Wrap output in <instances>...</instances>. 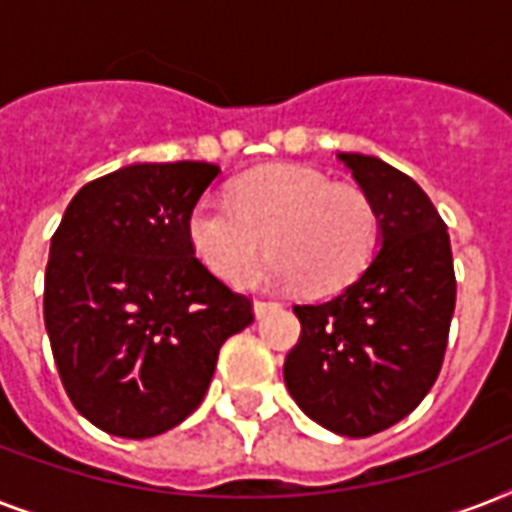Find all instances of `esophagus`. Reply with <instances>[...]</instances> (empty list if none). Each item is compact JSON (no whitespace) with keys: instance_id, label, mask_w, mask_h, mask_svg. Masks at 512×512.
Segmentation results:
<instances>
[{"instance_id":"obj_1","label":"esophagus","mask_w":512,"mask_h":512,"mask_svg":"<svg viewBox=\"0 0 512 512\" xmlns=\"http://www.w3.org/2000/svg\"><path fill=\"white\" fill-rule=\"evenodd\" d=\"M279 308H281V305L273 303V300H255V316H257V319H263L265 313L279 311Z\"/></svg>"}]
</instances>
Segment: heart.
I'll list each match as a JSON object with an SVG mask.
<instances>
[{
    "label": "heart",
    "mask_w": 512,
    "mask_h": 512,
    "mask_svg": "<svg viewBox=\"0 0 512 512\" xmlns=\"http://www.w3.org/2000/svg\"><path fill=\"white\" fill-rule=\"evenodd\" d=\"M380 236L372 199L358 188L303 167H263L233 185L231 201L204 196L188 215L193 255L220 279H236L263 247L241 284L295 287L332 295L358 279Z\"/></svg>",
    "instance_id": "1"
}]
</instances>
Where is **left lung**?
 Listing matches in <instances>:
<instances>
[{"label":"left lung","instance_id":"left-lung-1","mask_svg":"<svg viewBox=\"0 0 512 512\" xmlns=\"http://www.w3.org/2000/svg\"><path fill=\"white\" fill-rule=\"evenodd\" d=\"M380 217V252L327 303L295 305L300 340L284 382L311 420L348 438L412 414L444 364L457 303L446 223L412 177L377 156L337 154Z\"/></svg>","mask_w":512,"mask_h":512}]
</instances>
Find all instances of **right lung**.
Instances as JSON below:
<instances>
[{"label": "right lung", "instance_id": "add662e5", "mask_svg": "<svg viewBox=\"0 0 512 512\" xmlns=\"http://www.w3.org/2000/svg\"><path fill=\"white\" fill-rule=\"evenodd\" d=\"M217 164H130L92 180L52 233L44 327L71 404L95 428L151 438L201 404L220 345L255 321L193 255L188 215Z\"/></svg>", "mask_w": 512, "mask_h": 512}]
</instances>
